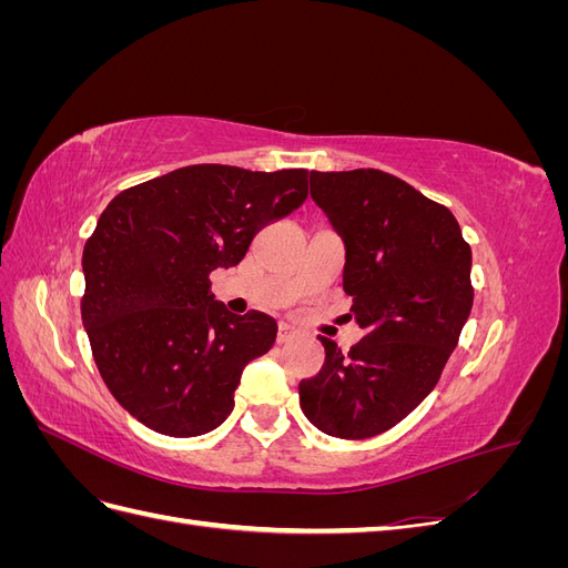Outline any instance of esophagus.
<instances>
[{"label":"esophagus","mask_w":568,"mask_h":568,"mask_svg":"<svg viewBox=\"0 0 568 568\" xmlns=\"http://www.w3.org/2000/svg\"><path fill=\"white\" fill-rule=\"evenodd\" d=\"M294 338H296V329H294V326H288V324H280L277 341H280V343H288V341H294Z\"/></svg>","instance_id":"esophagus-1"}]
</instances>
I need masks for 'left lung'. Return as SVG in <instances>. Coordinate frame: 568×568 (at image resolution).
Returning <instances> with one entry per match:
<instances>
[{
    "instance_id": "obj_1",
    "label": "left lung",
    "mask_w": 568,
    "mask_h": 568,
    "mask_svg": "<svg viewBox=\"0 0 568 568\" xmlns=\"http://www.w3.org/2000/svg\"><path fill=\"white\" fill-rule=\"evenodd\" d=\"M311 196L346 246L343 291L365 338L341 353L320 336L326 357L298 386L301 409L320 432L363 440L438 384L471 313V248L445 205L382 170H313Z\"/></svg>"
}]
</instances>
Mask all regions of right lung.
<instances>
[{"label":"right lung","mask_w":568,"mask_h":568,"mask_svg":"<svg viewBox=\"0 0 568 568\" xmlns=\"http://www.w3.org/2000/svg\"><path fill=\"white\" fill-rule=\"evenodd\" d=\"M305 199L303 168L203 163L106 205L84 244L80 311L101 379L136 422L192 438L230 417L242 372L274 346L277 322L230 313L209 274L242 263L253 236Z\"/></svg>","instance_id":"right-lung-1"}]
</instances>
